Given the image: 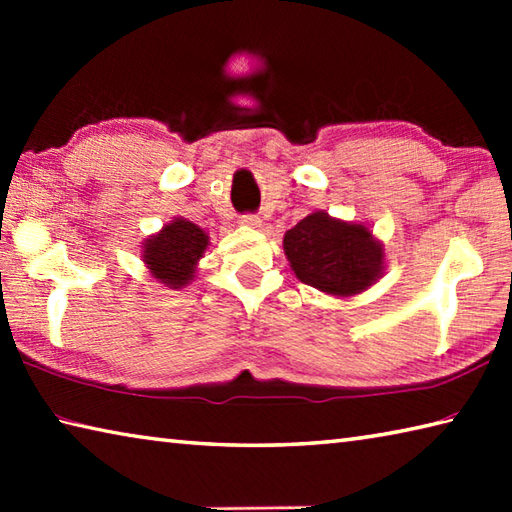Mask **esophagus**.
I'll return each mask as SVG.
<instances>
[{"instance_id": "34e87169", "label": "esophagus", "mask_w": 512, "mask_h": 512, "mask_svg": "<svg viewBox=\"0 0 512 512\" xmlns=\"http://www.w3.org/2000/svg\"><path fill=\"white\" fill-rule=\"evenodd\" d=\"M241 225H246V228H259V225H262V219H259L257 214H244L241 216Z\"/></svg>"}]
</instances>
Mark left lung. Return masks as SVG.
<instances>
[{
	"label": "left lung",
	"mask_w": 512,
	"mask_h": 512,
	"mask_svg": "<svg viewBox=\"0 0 512 512\" xmlns=\"http://www.w3.org/2000/svg\"><path fill=\"white\" fill-rule=\"evenodd\" d=\"M284 253L300 282L332 296H354L381 275V246L366 225L314 212L284 235Z\"/></svg>",
	"instance_id": "left-lung-1"
}]
</instances>
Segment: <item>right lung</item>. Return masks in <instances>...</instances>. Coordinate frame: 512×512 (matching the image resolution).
I'll return each instance as SVG.
<instances>
[{
  "label": "right lung",
  "instance_id": "add662e5",
  "mask_svg": "<svg viewBox=\"0 0 512 512\" xmlns=\"http://www.w3.org/2000/svg\"><path fill=\"white\" fill-rule=\"evenodd\" d=\"M207 248V235L192 221L176 219L164 225L160 235L144 244V262L149 264L153 277L162 284L178 289L192 280L198 259Z\"/></svg>",
  "mask_w": 512,
  "mask_h": 512
}]
</instances>
